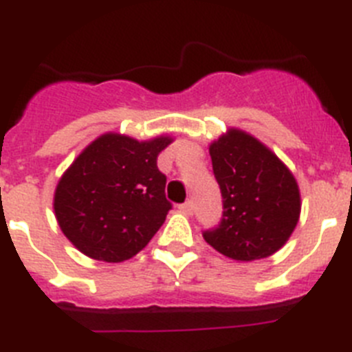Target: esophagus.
<instances>
[{"label":"esophagus","instance_id":"34e87169","mask_svg":"<svg viewBox=\"0 0 352 352\" xmlns=\"http://www.w3.org/2000/svg\"><path fill=\"white\" fill-rule=\"evenodd\" d=\"M179 211L185 214H192V211H194V204H192V201H186V203L179 204Z\"/></svg>","mask_w":352,"mask_h":352}]
</instances>
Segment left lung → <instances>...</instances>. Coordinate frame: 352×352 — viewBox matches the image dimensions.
Listing matches in <instances>:
<instances>
[{"label":"left lung","instance_id":"left-lung-1","mask_svg":"<svg viewBox=\"0 0 352 352\" xmlns=\"http://www.w3.org/2000/svg\"><path fill=\"white\" fill-rule=\"evenodd\" d=\"M222 192V220L203 238L234 261H256L285 245L300 219V188L291 170L263 142L231 129L210 146Z\"/></svg>","mask_w":352,"mask_h":352}]
</instances>
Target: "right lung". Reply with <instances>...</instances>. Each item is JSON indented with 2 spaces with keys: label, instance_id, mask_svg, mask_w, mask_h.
I'll return each instance as SVG.
<instances>
[{
  "label": "right lung",
  "instance_id": "obj_1",
  "mask_svg": "<svg viewBox=\"0 0 352 352\" xmlns=\"http://www.w3.org/2000/svg\"><path fill=\"white\" fill-rule=\"evenodd\" d=\"M167 135L135 141L104 133L65 170L54 192L63 234L96 261L121 263L141 252L166 220V174L157 167Z\"/></svg>",
  "mask_w": 352,
  "mask_h": 352
}]
</instances>
